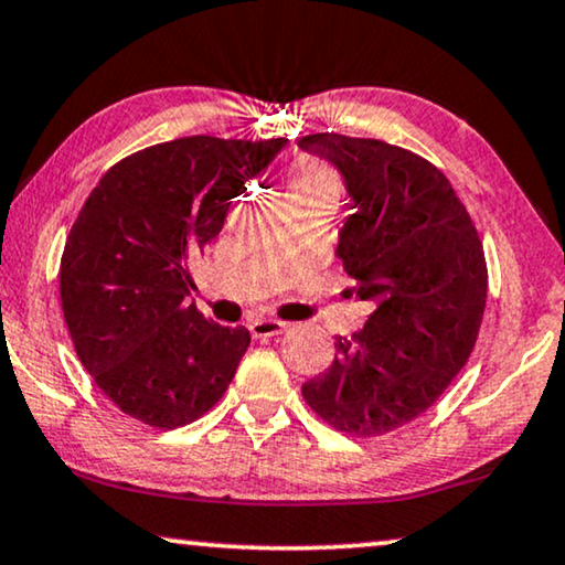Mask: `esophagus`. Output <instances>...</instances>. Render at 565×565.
<instances>
[{
  "mask_svg": "<svg viewBox=\"0 0 565 565\" xmlns=\"http://www.w3.org/2000/svg\"><path fill=\"white\" fill-rule=\"evenodd\" d=\"M286 328H289V324L281 320H256V322H250V335L256 340H266V338L281 335Z\"/></svg>",
  "mask_w": 565,
  "mask_h": 565,
  "instance_id": "34e87169",
  "label": "esophagus"
}]
</instances>
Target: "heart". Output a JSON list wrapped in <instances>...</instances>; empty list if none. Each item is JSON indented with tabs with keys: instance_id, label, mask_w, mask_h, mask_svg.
<instances>
[{
	"instance_id": "b5f03b06",
	"label": "heart",
	"mask_w": 565,
	"mask_h": 565,
	"mask_svg": "<svg viewBox=\"0 0 565 565\" xmlns=\"http://www.w3.org/2000/svg\"><path fill=\"white\" fill-rule=\"evenodd\" d=\"M340 196V181L332 171L315 161H305L289 179V202L312 200L332 206Z\"/></svg>"
}]
</instances>
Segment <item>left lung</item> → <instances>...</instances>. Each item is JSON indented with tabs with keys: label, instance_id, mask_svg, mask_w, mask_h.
Listing matches in <instances>:
<instances>
[{
	"label": "left lung",
	"instance_id": "obj_1",
	"mask_svg": "<svg viewBox=\"0 0 565 565\" xmlns=\"http://www.w3.org/2000/svg\"><path fill=\"white\" fill-rule=\"evenodd\" d=\"M299 148L343 177L335 256L353 279L348 297L371 305L301 396L335 430L376 438L430 409L471 355L487 307L483 245L450 181L412 150L335 132Z\"/></svg>",
	"mask_w": 565,
	"mask_h": 565
}]
</instances>
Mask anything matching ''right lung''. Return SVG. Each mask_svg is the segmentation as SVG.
I'll return each mask as SVG.
<instances>
[{"label":"right lung","mask_w":565,"mask_h":565,"mask_svg":"<svg viewBox=\"0 0 565 565\" xmlns=\"http://www.w3.org/2000/svg\"><path fill=\"white\" fill-rule=\"evenodd\" d=\"M286 138L192 135L115 163L71 227L61 307L78 361L125 415L173 430L210 412L250 345L189 301V266Z\"/></svg>","instance_id":"obj_1"}]
</instances>
